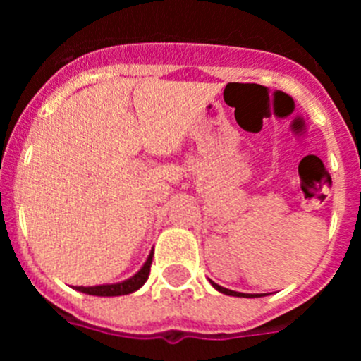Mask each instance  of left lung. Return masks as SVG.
Segmentation results:
<instances>
[{
	"mask_svg": "<svg viewBox=\"0 0 361 361\" xmlns=\"http://www.w3.org/2000/svg\"><path fill=\"white\" fill-rule=\"evenodd\" d=\"M213 288L216 289L219 293H222V295H229V296H242V298H255V296H260V295H245V293H237V291H231V289H226L222 288V286H219V283L212 282Z\"/></svg>",
	"mask_w": 361,
	"mask_h": 361,
	"instance_id": "1",
	"label": "left lung"
}]
</instances>
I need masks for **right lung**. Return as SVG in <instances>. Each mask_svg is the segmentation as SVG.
<instances>
[{
	"label": "right lung",
	"mask_w": 361,
	"mask_h": 361,
	"mask_svg": "<svg viewBox=\"0 0 361 361\" xmlns=\"http://www.w3.org/2000/svg\"><path fill=\"white\" fill-rule=\"evenodd\" d=\"M152 258L153 251L148 255L146 262L142 264V267L137 271L135 275L130 276V279L123 280V282L117 283H103V286H88V288H82V286H78V291L85 293V295H94V296H121V295H130V293L137 291L145 286V282L148 280L149 275V267H152Z\"/></svg>",
	"instance_id": "1"
}]
</instances>
